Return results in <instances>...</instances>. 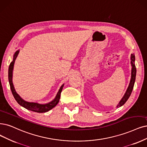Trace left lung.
I'll list each match as a JSON object with an SVG mask.
<instances>
[{
  "label": "left lung",
  "mask_w": 147,
  "mask_h": 147,
  "mask_svg": "<svg viewBox=\"0 0 147 147\" xmlns=\"http://www.w3.org/2000/svg\"><path fill=\"white\" fill-rule=\"evenodd\" d=\"M131 79H130V82L125 93L124 96H123L120 102H119V104L117 105L116 106L117 108L121 107L127 101L130 95H131V92L133 89V86H134L135 80H136V66H135V56L134 54H131Z\"/></svg>",
  "instance_id": "1"
}]
</instances>
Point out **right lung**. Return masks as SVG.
Returning a JSON list of instances; mask_svg holds the SVG:
<instances>
[{"label": "right lung", "mask_w": 147, "mask_h": 147, "mask_svg": "<svg viewBox=\"0 0 147 147\" xmlns=\"http://www.w3.org/2000/svg\"><path fill=\"white\" fill-rule=\"evenodd\" d=\"M19 50H17L13 55V61L10 63V65L9 66L8 69V80H9V83L10 85V88L11 90V92L13 93V95L14 97L16 100L17 101L18 104L21 105L22 107H24L26 109L31 110L34 112L37 113H44L50 111L51 110L52 108L55 107L60 99V97H61V93L62 92V90L63 89V87L64 86V84H63L61 88H59L57 93L53 100L51 102L47 103V104H39V103L37 102H28L26 101L24 99H23L22 97L18 94L17 92L16 91L14 86L13 83V68H14V65L16 58H17L18 54L19 53Z\"/></svg>", "instance_id": "add662e5"}]
</instances>
